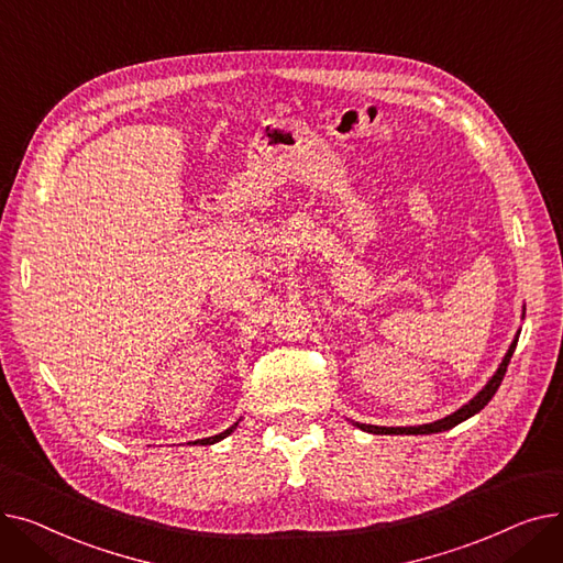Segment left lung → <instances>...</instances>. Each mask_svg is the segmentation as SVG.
<instances>
[{
    "mask_svg": "<svg viewBox=\"0 0 563 563\" xmlns=\"http://www.w3.org/2000/svg\"><path fill=\"white\" fill-rule=\"evenodd\" d=\"M516 344H518V335H516V340L511 342L505 361L499 363L497 372L493 374V378L482 388V393H477V397H472L465 406H461L456 412H452V416L442 418V420H435V422H431V424H420V427H374V424H358V422H356V427L363 429V431H367V433H397V435H399V433H406V435L412 433V435H418V433H440V431H448V429H452V427L465 422L467 418L475 416V412H479V410L493 399V395L497 393L501 378H505V374H507V367H509V361H511L514 351H516Z\"/></svg>",
    "mask_w": 563,
    "mask_h": 563,
    "instance_id": "obj_1",
    "label": "left lung"
}]
</instances>
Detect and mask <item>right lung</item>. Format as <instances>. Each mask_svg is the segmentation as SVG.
Returning a JSON list of instances; mask_svg holds the SVG:
<instances>
[{"label": "right lung", "mask_w": 563, "mask_h": 563, "mask_svg": "<svg viewBox=\"0 0 563 563\" xmlns=\"http://www.w3.org/2000/svg\"><path fill=\"white\" fill-rule=\"evenodd\" d=\"M236 424H240V422H236ZM236 424H232L230 429L221 431L219 435H212V438H202V440H194V445H214V442H219V440H223L225 435H230V433L236 429Z\"/></svg>", "instance_id": "1"}]
</instances>
